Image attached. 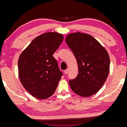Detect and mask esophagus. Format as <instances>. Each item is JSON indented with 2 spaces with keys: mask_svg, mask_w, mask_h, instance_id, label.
<instances>
[{
  "mask_svg": "<svg viewBox=\"0 0 127 127\" xmlns=\"http://www.w3.org/2000/svg\"><path fill=\"white\" fill-rule=\"evenodd\" d=\"M68 72V68H67V69L65 70H64V74H65V75H66V74H67Z\"/></svg>",
  "mask_w": 127,
  "mask_h": 127,
  "instance_id": "esophagus-1",
  "label": "esophagus"
}]
</instances>
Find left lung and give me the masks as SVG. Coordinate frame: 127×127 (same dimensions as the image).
<instances>
[{"instance_id":"left-lung-1","label":"left lung","mask_w":127,"mask_h":127,"mask_svg":"<svg viewBox=\"0 0 127 127\" xmlns=\"http://www.w3.org/2000/svg\"><path fill=\"white\" fill-rule=\"evenodd\" d=\"M65 42L75 55L79 71L76 78L68 82L70 87L78 95L90 97L101 89L108 76V53L94 37L86 33L68 34Z\"/></svg>"}]
</instances>
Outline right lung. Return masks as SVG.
Listing matches in <instances>:
<instances>
[{"mask_svg": "<svg viewBox=\"0 0 127 127\" xmlns=\"http://www.w3.org/2000/svg\"><path fill=\"white\" fill-rule=\"evenodd\" d=\"M63 40L57 32L37 36L22 52L18 59L20 80L32 96L46 99L55 93L63 73L53 57Z\"/></svg>", "mask_w": 127, "mask_h": 127, "instance_id": "obj_1", "label": "right lung"}]
</instances>
